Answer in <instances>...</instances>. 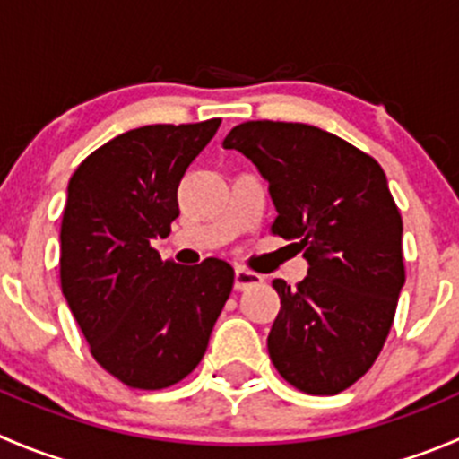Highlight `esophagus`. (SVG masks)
I'll return each instance as SVG.
<instances>
[{
	"mask_svg": "<svg viewBox=\"0 0 459 459\" xmlns=\"http://www.w3.org/2000/svg\"><path fill=\"white\" fill-rule=\"evenodd\" d=\"M261 281H264V277L256 273H252V270H247V268L234 270V288H237V290H246V288L256 286V283H261Z\"/></svg>",
	"mask_w": 459,
	"mask_h": 459,
	"instance_id": "34e87169",
	"label": "esophagus"
}]
</instances>
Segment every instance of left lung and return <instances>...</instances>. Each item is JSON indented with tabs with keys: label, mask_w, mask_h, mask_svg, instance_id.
Instances as JSON below:
<instances>
[{
	"label": "left lung",
	"mask_w": 459,
	"mask_h": 459,
	"mask_svg": "<svg viewBox=\"0 0 459 459\" xmlns=\"http://www.w3.org/2000/svg\"><path fill=\"white\" fill-rule=\"evenodd\" d=\"M268 180L274 237L304 252L298 288L274 279L281 308L268 353L307 394H338L368 374L394 322L405 281L399 207L381 164L307 124L246 121L222 142Z\"/></svg>",
	"instance_id": "obj_1"
}]
</instances>
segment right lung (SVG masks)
<instances>
[{"label": "right lung", "mask_w": 459, "mask_h": 459, "mask_svg": "<svg viewBox=\"0 0 459 459\" xmlns=\"http://www.w3.org/2000/svg\"><path fill=\"white\" fill-rule=\"evenodd\" d=\"M221 119L155 124L110 139L81 161L60 227V286L106 372L134 390L189 377L234 286L227 261H161L152 238L180 216L178 186Z\"/></svg>", "instance_id": "right-lung-1"}]
</instances>
